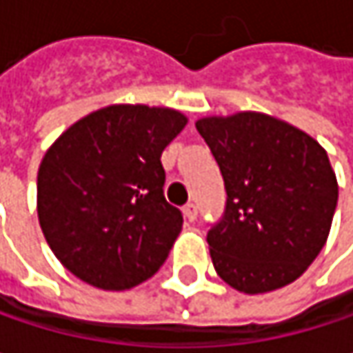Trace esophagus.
Wrapping results in <instances>:
<instances>
[{"label":"esophagus","instance_id":"34e87169","mask_svg":"<svg viewBox=\"0 0 353 353\" xmlns=\"http://www.w3.org/2000/svg\"><path fill=\"white\" fill-rule=\"evenodd\" d=\"M181 212H183V216L192 223V221H196V216H198V208H196V204H185L183 208H181Z\"/></svg>","mask_w":353,"mask_h":353}]
</instances>
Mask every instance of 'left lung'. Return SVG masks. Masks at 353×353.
I'll list each match as a JSON object with an SVG mask.
<instances>
[{
    "mask_svg": "<svg viewBox=\"0 0 353 353\" xmlns=\"http://www.w3.org/2000/svg\"><path fill=\"white\" fill-rule=\"evenodd\" d=\"M225 179L227 204L206 235L216 274L259 294L294 282L323 249L337 206L325 149L259 112L196 122Z\"/></svg>",
    "mask_w": 353,
    "mask_h": 353,
    "instance_id": "obj_1",
    "label": "left lung"
}]
</instances>
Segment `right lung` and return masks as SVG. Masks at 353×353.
<instances>
[{
    "label": "right lung",
    "instance_id": "add662e5",
    "mask_svg": "<svg viewBox=\"0 0 353 353\" xmlns=\"http://www.w3.org/2000/svg\"><path fill=\"white\" fill-rule=\"evenodd\" d=\"M172 108L116 104L69 126L38 168L46 243L79 280L126 290L151 278L181 231L163 196V149L185 126Z\"/></svg>",
    "mask_w": 353,
    "mask_h": 353
}]
</instances>
